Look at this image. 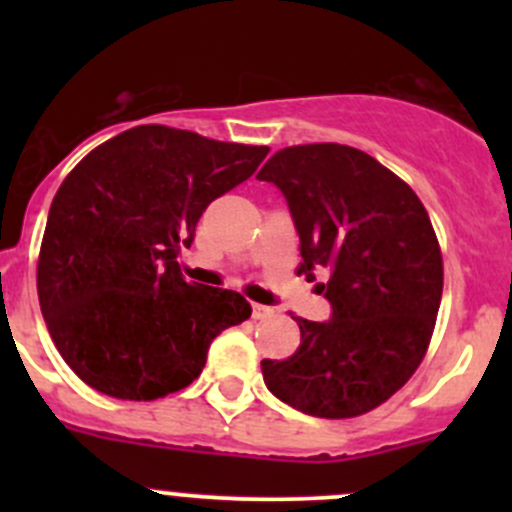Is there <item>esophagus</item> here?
<instances>
[{
  "label": "esophagus",
  "instance_id": "34e87169",
  "mask_svg": "<svg viewBox=\"0 0 512 512\" xmlns=\"http://www.w3.org/2000/svg\"><path fill=\"white\" fill-rule=\"evenodd\" d=\"M272 314H275V309L272 307H267V304H252V317L255 319H267V317H272Z\"/></svg>",
  "mask_w": 512,
  "mask_h": 512
}]
</instances>
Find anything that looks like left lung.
<instances>
[{"label": "left lung", "mask_w": 512, "mask_h": 512, "mask_svg": "<svg viewBox=\"0 0 512 512\" xmlns=\"http://www.w3.org/2000/svg\"><path fill=\"white\" fill-rule=\"evenodd\" d=\"M277 185L299 235V272L332 304L297 317L299 349L262 361L280 401L319 418L384 404L421 364L443 292L436 232L418 195L369 153L339 143L277 151L257 173Z\"/></svg>", "instance_id": "left-lung-1"}]
</instances>
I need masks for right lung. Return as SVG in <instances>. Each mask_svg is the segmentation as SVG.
I'll use <instances>...</instances> for the list:
<instances>
[{"label": "right lung", "instance_id": "1", "mask_svg": "<svg viewBox=\"0 0 512 512\" xmlns=\"http://www.w3.org/2000/svg\"><path fill=\"white\" fill-rule=\"evenodd\" d=\"M267 153L136 126L101 143L61 183L36 289L56 349L91 389L126 401L185 389L213 339L250 317L242 294L188 285L178 255L205 208L245 183Z\"/></svg>", "mask_w": 512, "mask_h": 512}]
</instances>
